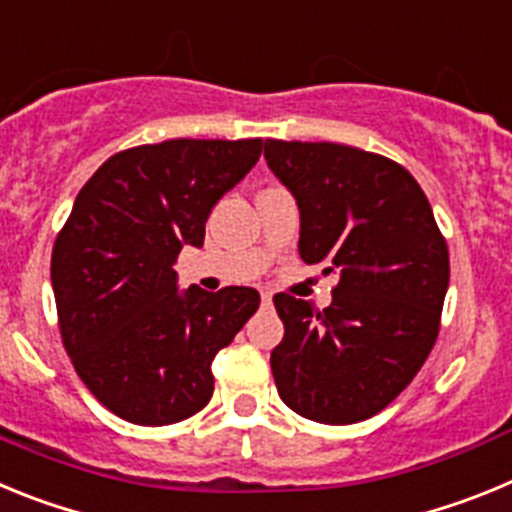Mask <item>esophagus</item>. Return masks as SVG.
Returning <instances> with one entry per match:
<instances>
[{
    "instance_id": "esophagus-1",
    "label": "esophagus",
    "mask_w": 512,
    "mask_h": 512,
    "mask_svg": "<svg viewBox=\"0 0 512 512\" xmlns=\"http://www.w3.org/2000/svg\"><path fill=\"white\" fill-rule=\"evenodd\" d=\"M261 302H264V305H271V292H261Z\"/></svg>"
}]
</instances>
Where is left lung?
<instances>
[{
	"label": "left lung",
	"mask_w": 512,
	"mask_h": 512,
	"mask_svg": "<svg viewBox=\"0 0 512 512\" xmlns=\"http://www.w3.org/2000/svg\"><path fill=\"white\" fill-rule=\"evenodd\" d=\"M300 205V256L336 271L323 310L279 292L284 338L271 374L287 408L315 423L372 418L431 354L449 287V246L405 166L341 143H264Z\"/></svg>",
	"instance_id": "1"
}]
</instances>
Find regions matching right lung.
I'll return each mask as SVG.
<instances>
[{"mask_svg":"<svg viewBox=\"0 0 512 512\" xmlns=\"http://www.w3.org/2000/svg\"><path fill=\"white\" fill-rule=\"evenodd\" d=\"M261 138L125 148L76 194L51 256L61 341L110 413L135 425L192 418L215 390L212 359L253 312L259 292L176 289L182 246H202L215 202L261 156Z\"/></svg>","mask_w":512,"mask_h":512,"instance_id":"add662e5","label":"right lung"}]
</instances>
